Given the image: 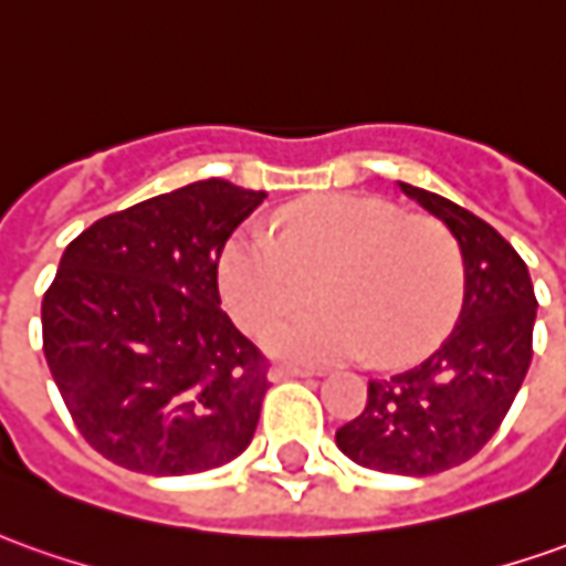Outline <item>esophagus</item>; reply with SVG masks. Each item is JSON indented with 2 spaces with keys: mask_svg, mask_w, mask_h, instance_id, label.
<instances>
[{
  "mask_svg": "<svg viewBox=\"0 0 566 566\" xmlns=\"http://www.w3.org/2000/svg\"><path fill=\"white\" fill-rule=\"evenodd\" d=\"M307 376H314V369H305V366H274V369H271V381L307 379Z\"/></svg>",
  "mask_w": 566,
  "mask_h": 566,
  "instance_id": "esophagus-1",
  "label": "esophagus"
}]
</instances>
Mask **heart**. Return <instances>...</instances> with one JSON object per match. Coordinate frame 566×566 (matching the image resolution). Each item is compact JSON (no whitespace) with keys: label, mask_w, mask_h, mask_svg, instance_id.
<instances>
[{"label":"heart","mask_w":566,"mask_h":566,"mask_svg":"<svg viewBox=\"0 0 566 566\" xmlns=\"http://www.w3.org/2000/svg\"><path fill=\"white\" fill-rule=\"evenodd\" d=\"M221 298L261 335L311 305L323 311L268 335L292 364L364 357L407 364L434 348L465 298V255L434 216H403L379 197L326 193L286 206L264 231L233 233L218 261Z\"/></svg>","instance_id":"1"}]
</instances>
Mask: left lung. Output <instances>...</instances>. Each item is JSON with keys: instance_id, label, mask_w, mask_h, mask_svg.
<instances>
[{"instance_id": "obj_1", "label": "left lung", "mask_w": 566, "mask_h": 566, "mask_svg": "<svg viewBox=\"0 0 566 566\" xmlns=\"http://www.w3.org/2000/svg\"><path fill=\"white\" fill-rule=\"evenodd\" d=\"M400 190L455 233L465 302L422 364L369 379L364 409L335 431V443L364 469L428 478L481 453L512 409L533 357L536 295L524 259L484 218L422 187Z\"/></svg>"}]
</instances>
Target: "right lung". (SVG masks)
I'll return each mask as SVG.
<instances>
[{
    "mask_svg": "<svg viewBox=\"0 0 566 566\" xmlns=\"http://www.w3.org/2000/svg\"><path fill=\"white\" fill-rule=\"evenodd\" d=\"M264 190L206 178L97 218L42 298V350L73 424L138 474H197L249 447L268 357L221 311L218 259Z\"/></svg>",
    "mask_w": 566,
    "mask_h": 566,
    "instance_id": "right-lung-1",
    "label": "right lung"
}]
</instances>
